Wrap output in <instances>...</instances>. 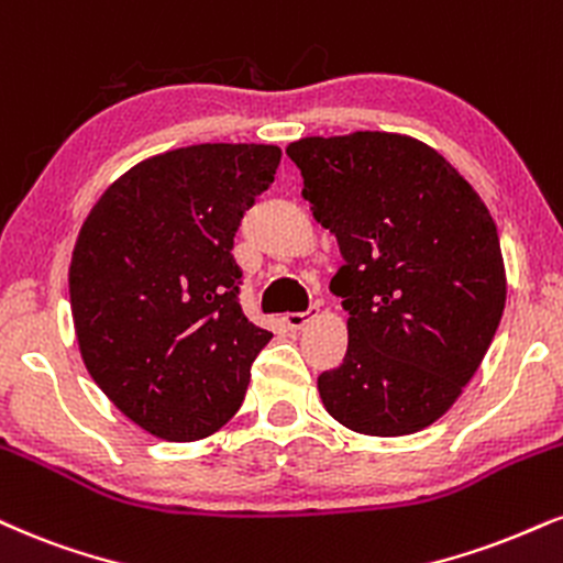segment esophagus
I'll use <instances>...</instances> for the list:
<instances>
[{
	"label": "esophagus",
	"mask_w": 563,
	"mask_h": 563,
	"mask_svg": "<svg viewBox=\"0 0 563 563\" xmlns=\"http://www.w3.org/2000/svg\"><path fill=\"white\" fill-rule=\"evenodd\" d=\"M317 311H320V309H317V303H311L307 311H286L283 322H286L290 330H299V328H303V324L311 320V317L317 314Z\"/></svg>",
	"instance_id": "1"
}]
</instances>
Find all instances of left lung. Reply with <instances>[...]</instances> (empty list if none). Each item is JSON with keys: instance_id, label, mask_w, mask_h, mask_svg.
I'll return each mask as SVG.
<instances>
[{"instance_id": "1", "label": "left lung", "mask_w": 563, "mask_h": 563, "mask_svg": "<svg viewBox=\"0 0 563 563\" xmlns=\"http://www.w3.org/2000/svg\"><path fill=\"white\" fill-rule=\"evenodd\" d=\"M286 154L346 260L330 288L349 311V351L317 380L324 409L362 435L430 428L483 364L504 314L496 222L456 167L411 135H309Z\"/></svg>"}]
</instances>
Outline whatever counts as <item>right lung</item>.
I'll return each mask as SVG.
<instances>
[{
	"instance_id": "add662e5",
	"label": "right lung",
	"mask_w": 563,
	"mask_h": 563,
	"mask_svg": "<svg viewBox=\"0 0 563 563\" xmlns=\"http://www.w3.org/2000/svg\"><path fill=\"white\" fill-rule=\"evenodd\" d=\"M280 165L269 144L148 157L101 194L70 262L88 375L162 440L212 435L239 411L273 333L243 314L233 239Z\"/></svg>"
}]
</instances>
